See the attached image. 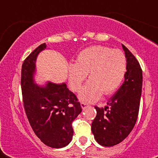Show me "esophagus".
I'll use <instances>...</instances> for the list:
<instances>
[{"label": "esophagus", "mask_w": 158, "mask_h": 158, "mask_svg": "<svg viewBox=\"0 0 158 158\" xmlns=\"http://www.w3.org/2000/svg\"><path fill=\"white\" fill-rule=\"evenodd\" d=\"M80 105H81V107L83 110H84V109H85L87 106H89V104L85 103V102H81V103H80Z\"/></svg>", "instance_id": "1"}]
</instances>
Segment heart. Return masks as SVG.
I'll return each instance as SVG.
<instances>
[{
    "label": "heart",
    "mask_w": 158,
    "mask_h": 158,
    "mask_svg": "<svg viewBox=\"0 0 158 158\" xmlns=\"http://www.w3.org/2000/svg\"><path fill=\"white\" fill-rule=\"evenodd\" d=\"M127 58L124 52L105 46H94L78 55L75 64L68 67L69 83L79 92L89 75L90 79L79 94L82 101L91 102L103 95H110L122 84L127 72Z\"/></svg>",
    "instance_id": "obj_1"
}]
</instances>
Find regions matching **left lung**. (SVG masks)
I'll list each match as a JSON object with an SVG mask.
<instances>
[{
    "label": "left lung",
    "instance_id": "1",
    "mask_svg": "<svg viewBox=\"0 0 158 158\" xmlns=\"http://www.w3.org/2000/svg\"><path fill=\"white\" fill-rule=\"evenodd\" d=\"M127 58L125 81L107 102L108 106H95L97 115L92 123V132L99 144L111 147L130 135L137 120L142 93L143 73L139 63L127 48L122 45Z\"/></svg>",
    "mask_w": 158,
    "mask_h": 158
}]
</instances>
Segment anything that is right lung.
Instances as JSON below:
<instances>
[{
    "instance_id": "right-lung-1",
    "label": "right lung",
    "mask_w": 158,
    "mask_h": 158,
    "mask_svg": "<svg viewBox=\"0 0 158 158\" xmlns=\"http://www.w3.org/2000/svg\"><path fill=\"white\" fill-rule=\"evenodd\" d=\"M46 48L43 43L26 57L21 69L23 107L33 132L42 142L54 148L65 147L72 140V122L82 111L76 95L66 84L48 83L45 88L33 83L37 56Z\"/></svg>"
}]
</instances>
